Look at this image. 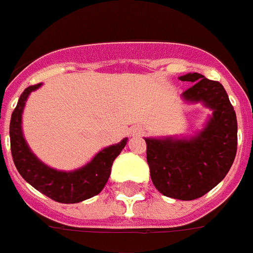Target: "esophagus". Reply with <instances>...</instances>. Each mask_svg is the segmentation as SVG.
<instances>
[{"instance_id": "34e87169", "label": "esophagus", "mask_w": 253, "mask_h": 253, "mask_svg": "<svg viewBox=\"0 0 253 253\" xmlns=\"http://www.w3.org/2000/svg\"><path fill=\"white\" fill-rule=\"evenodd\" d=\"M141 133H143V129H141V128H135V129H132V132H130V135L132 136H140Z\"/></svg>"}]
</instances>
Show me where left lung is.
I'll return each mask as SVG.
<instances>
[{
    "label": "left lung",
    "mask_w": 253,
    "mask_h": 253,
    "mask_svg": "<svg viewBox=\"0 0 253 253\" xmlns=\"http://www.w3.org/2000/svg\"><path fill=\"white\" fill-rule=\"evenodd\" d=\"M192 84L182 92L188 103H202L212 114L202 130L191 137H144L152 184L159 192L178 199L202 198L221 182L237 151V118L219 82L200 73L178 78Z\"/></svg>",
    "instance_id": "obj_1"
}]
</instances>
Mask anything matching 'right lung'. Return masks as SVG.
<instances>
[{
	"mask_svg": "<svg viewBox=\"0 0 253 253\" xmlns=\"http://www.w3.org/2000/svg\"><path fill=\"white\" fill-rule=\"evenodd\" d=\"M41 85L42 83L24 89V92L19 98L15 112L12 113L9 136L10 151L16 169L19 170L21 177L30 185L58 203L69 204L87 200L98 195L106 185L113 162L123 151L128 137L123 139L117 144L101 150L98 154H95V157L88 164L79 169L65 171L50 168L31 151L21 128V118L27 99L32 91L38 89Z\"/></svg>",
	"mask_w": 253,
	"mask_h": 253,
	"instance_id": "right-lung-1",
	"label": "right lung"
}]
</instances>
